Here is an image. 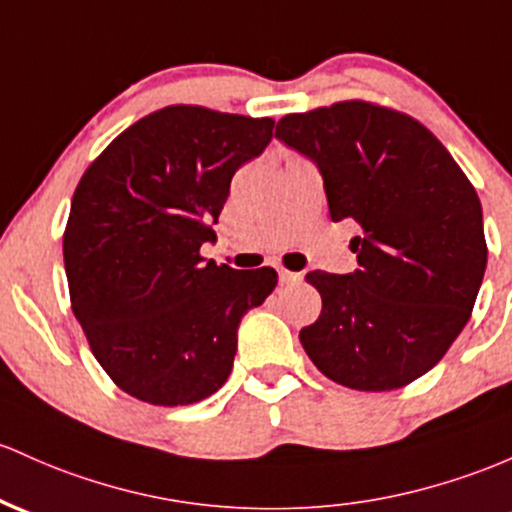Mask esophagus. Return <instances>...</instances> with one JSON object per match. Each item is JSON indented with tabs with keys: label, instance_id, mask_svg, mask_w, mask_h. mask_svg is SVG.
I'll return each instance as SVG.
<instances>
[{
	"label": "esophagus",
	"instance_id": "obj_1",
	"mask_svg": "<svg viewBox=\"0 0 512 512\" xmlns=\"http://www.w3.org/2000/svg\"><path fill=\"white\" fill-rule=\"evenodd\" d=\"M301 279L299 272H289V269H279V284H296Z\"/></svg>",
	"mask_w": 512,
	"mask_h": 512
}]
</instances>
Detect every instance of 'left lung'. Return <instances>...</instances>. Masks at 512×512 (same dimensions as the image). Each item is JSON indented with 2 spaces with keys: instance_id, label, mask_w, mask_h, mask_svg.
<instances>
[{
  "instance_id": "obj_1",
  "label": "left lung",
  "mask_w": 512,
  "mask_h": 512,
  "mask_svg": "<svg viewBox=\"0 0 512 512\" xmlns=\"http://www.w3.org/2000/svg\"><path fill=\"white\" fill-rule=\"evenodd\" d=\"M277 138L323 174L330 218H355L359 269L308 272L323 311L299 333L328 379L391 391L430 372L462 333L486 272L484 213L462 167L428 128L350 99L289 114Z\"/></svg>"
}]
</instances>
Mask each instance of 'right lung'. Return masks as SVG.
<instances>
[{
    "label": "right lung",
    "mask_w": 512,
    "mask_h": 512,
    "mask_svg": "<svg viewBox=\"0 0 512 512\" xmlns=\"http://www.w3.org/2000/svg\"><path fill=\"white\" fill-rule=\"evenodd\" d=\"M272 119L192 104L153 111L77 184L63 235L72 313L121 391L189 406L226 384L238 325L277 286L272 267L204 262L233 174L262 155Z\"/></svg>",
    "instance_id": "obj_1"
}]
</instances>
